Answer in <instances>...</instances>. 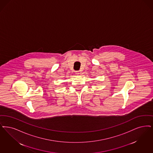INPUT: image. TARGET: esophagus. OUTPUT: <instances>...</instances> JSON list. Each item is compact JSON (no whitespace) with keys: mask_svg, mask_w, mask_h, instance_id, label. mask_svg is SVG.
<instances>
[{"mask_svg":"<svg viewBox=\"0 0 153 153\" xmlns=\"http://www.w3.org/2000/svg\"><path fill=\"white\" fill-rule=\"evenodd\" d=\"M75 73H76V74L77 75H79V71H76V72H75Z\"/></svg>","mask_w":153,"mask_h":153,"instance_id":"obj_1","label":"esophagus"}]
</instances>
